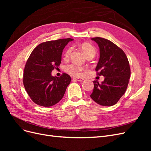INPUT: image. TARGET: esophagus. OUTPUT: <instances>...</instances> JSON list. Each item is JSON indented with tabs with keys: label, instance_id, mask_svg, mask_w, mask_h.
Instances as JSON below:
<instances>
[{
	"label": "esophagus",
	"instance_id": "esophagus-1",
	"mask_svg": "<svg viewBox=\"0 0 151 151\" xmlns=\"http://www.w3.org/2000/svg\"><path fill=\"white\" fill-rule=\"evenodd\" d=\"M73 79L77 81H83L84 80V79L81 78V77H74V78H73Z\"/></svg>",
	"mask_w": 151,
	"mask_h": 151
}]
</instances>
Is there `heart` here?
Segmentation results:
<instances>
[{
  "label": "heart",
  "instance_id": "b5f03b06",
  "mask_svg": "<svg viewBox=\"0 0 151 151\" xmlns=\"http://www.w3.org/2000/svg\"><path fill=\"white\" fill-rule=\"evenodd\" d=\"M81 49L82 51L83 52V53L86 55V57L94 56L96 54L95 48L92 45H91L89 43H85L82 44L81 45ZM72 47L68 48L65 52V57H69L72 53ZM84 69H85L84 67L73 64V63L67 65L65 67V70L67 73L70 74L72 75L76 76H80L82 72L84 71Z\"/></svg>",
  "mask_w": 151,
  "mask_h": 151
}]
</instances>
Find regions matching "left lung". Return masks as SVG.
<instances>
[{"instance_id":"left-lung-1","label":"left lung","mask_w":151,"mask_h":151,"mask_svg":"<svg viewBox=\"0 0 151 151\" xmlns=\"http://www.w3.org/2000/svg\"><path fill=\"white\" fill-rule=\"evenodd\" d=\"M98 45L100 56L96 67L99 76L104 80L99 83L94 81L91 98L105 106L115 104L125 94L130 77V68L125 53L111 41L100 37L91 38Z\"/></svg>"}]
</instances>
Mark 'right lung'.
I'll return each instance as SVG.
<instances>
[{
  "instance_id": "right-lung-1",
  "label": "right lung",
  "mask_w": 151,
  "mask_h": 151,
  "mask_svg": "<svg viewBox=\"0 0 151 151\" xmlns=\"http://www.w3.org/2000/svg\"><path fill=\"white\" fill-rule=\"evenodd\" d=\"M72 40L65 38L43 42L31 52L24 67L23 84L36 104L49 107L62 99L71 77L65 73L54 77L52 71L60 65L63 50Z\"/></svg>"
}]
</instances>
